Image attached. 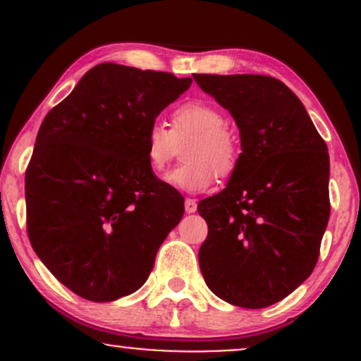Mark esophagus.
<instances>
[{"mask_svg": "<svg viewBox=\"0 0 361 361\" xmlns=\"http://www.w3.org/2000/svg\"><path fill=\"white\" fill-rule=\"evenodd\" d=\"M185 210H186V214H193L195 210H197V202H195L193 198H186V200H185Z\"/></svg>", "mask_w": 361, "mask_h": 361, "instance_id": "obj_1", "label": "esophagus"}]
</instances>
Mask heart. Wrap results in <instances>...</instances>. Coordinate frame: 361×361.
Returning a JSON list of instances; mask_svg holds the SVG:
<instances>
[{"label":"heart","mask_w":361,"mask_h":361,"mask_svg":"<svg viewBox=\"0 0 361 361\" xmlns=\"http://www.w3.org/2000/svg\"><path fill=\"white\" fill-rule=\"evenodd\" d=\"M227 126L226 115L205 102H188L173 110L171 128L154 122L146 130V157L149 168L163 173L178 151H183L185 164L169 173L168 183L185 192H204L215 176L227 178L239 163V144Z\"/></svg>","instance_id":"heart-1"}]
</instances>
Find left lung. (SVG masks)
<instances>
[{
  "label": "left lung",
  "mask_w": 361,
  "mask_h": 361,
  "mask_svg": "<svg viewBox=\"0 0 361 361\" xmlns=\"http://www.w3.org/2000/svg\"><path fill=\"white\" fill-rule=\"evenodd\" d=\"M233 115L239 163L197 207L209 234L198 251L207 287L244 309L290 295L316 268L329 221V154L288 86L261 74H193Z\"/></svg>",
  "instance_id": "8db88e82"
}]
</instances>
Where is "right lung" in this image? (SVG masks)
Listing matches in <instances>:
<instances>
[{"instance_id":"right-lung-1","label":"right lung","mask_w":361,"mask_h":361,"mask_svg":"<svg viewBox=\"0 0 361 361\" xmlns=\"http://www.w3.org/2000/svg\"><path fill=\"white\" fill-rule=\"evenodd\" d=\"M192 78L103 62L45 115L25 173L27 233L76 295L111 302L147 280L185 212L149 168L146 130Z\"/></svg>"}]
</instances>
